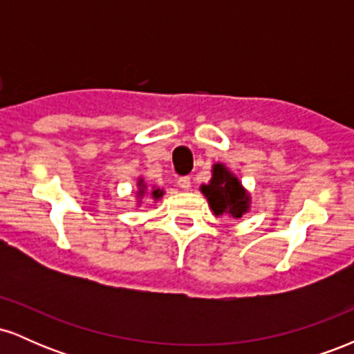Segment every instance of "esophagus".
I'll use <instances>...</instances> for the list:
<instances>
[{
	"instance_id": "obj_1",
	"label": "esophagus",
	"mask_w": 354,
	"mask_h": 354,
	"mask_svg": "<svg viewBox=\"0 0 354 354\" xmlns=\"http://www.w3.org/2000/svg\"><path fill=\"white\" fill-rule=\"evenodd\" d=\"M178 186H180L181 189L188 191L191 188V178L189 176H181L178 178Z\"/></svg>"
}]
</instances>
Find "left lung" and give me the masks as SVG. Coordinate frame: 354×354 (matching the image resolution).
<instances>
[{"instance_id":"obj_1","label":"left lung","mask_w":354,"mask_h":354,"mask_svg":"<svg viewBox=\"0 0 354 354\" xmlns=\"http://www.w3.org/2000/svg\"><path fill=\"white\" fill-rule=\"evenodd\" d=\"M201 191L216 216L226 213L233 218H241L243 213L250 208V194L238 178L233 176L221 163L213 166V178L209 185L201 186Z\"/></svg>"}]
</instances>
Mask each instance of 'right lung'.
I'll use <instances>...</instances> for the list:
<instances>
[{"mask_svg":"<svg viewBox=\"0 0 354 354\" xmlns=\"http://www.w3.org/2000/svg\"><path fill=\"white\" fill-rule=\"evenodd\" d=\"M138 186H140V191H138V196H143V194L146 193V186H145L143 180H140V183H138ZM151 194H153V198H161V196H163V191L154 189Z\"/></svg>","mask_w":354,"mask_h":354,"instance_id":"obj_1","label":"right lung"}]
</instances>
